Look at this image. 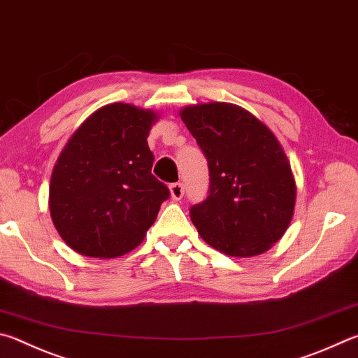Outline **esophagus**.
I'll list each match as a JSON object with an SVG mask.
<instances>
[{"instance_id":"34e87169","label":"esophagus","mask_w":358,"mask_h":358,"mask_svg":"<svg viewBox=\"0 0 358 358\" xmlns=\"http://www.w3.org/2000/svg\"><path fill=\"white\" fill-rule=\"evenodd\" d=\"M185 194V187H183V183H172L171 185V196L173 200H180L181 197H183Z\"/></svg>"}]
</instances>
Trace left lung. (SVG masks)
Segmentation results:
<instances>
[{"label":"left lung","mask_w":358,"mask_h":358,"mask_svg":"<svg viewBox=\"0 0 358 358\" xmlns=\"http://www.w3.org/2000/svg\"><path fill=\"white\" fill-rule=\"evenodd\" d=\"M210 169V189L191 206L199 235L230 257L271 249L287 231L296 203L289 161L274 133L244 108L205 103L180 111Z\"/></svg>","instance_id":"obj_1"}]
</instances>
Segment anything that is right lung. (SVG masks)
I'll use <instances>...</instances> for the list:
<instances>
[{
	"mask_svg": "<svg viewBox=\"0 0 358 358\" xmlns=\"http://www.w3.org/2000/svg\"><path fill=\"white\" fill-rule=\"evenodd\" d=\"M157 114L128 103L95 111L64 147L50 183V213L69 247L92 258L134 249L169 199L147 144Z\"/></svg>",
	"mask_w": 358,
	"mask_h": 358,
	"instance_id": "obj_1",
	"label": "right lung"
}]
</instances>
